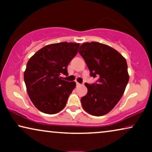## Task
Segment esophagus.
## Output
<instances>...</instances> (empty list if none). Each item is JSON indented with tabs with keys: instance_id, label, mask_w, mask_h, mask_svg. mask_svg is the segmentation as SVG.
Wrapping results in <instances>:
<instances>
[{
	"instance_id": "esophagus-1",
	"label": "esophagus",
	"mask_w": 152,
	"mask_h": 152,
	"mask_svg": "<svg viewBox=\"0 0 152 152\" xmlns=\"http://www.w3.org/2000/svg\"><path fill=\"white\" fill-rule=\"evenodd\" d=\"M76 86H81V84H80V83H78V82H76Z\"/></svg>"
}]
</instances>
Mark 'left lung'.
<instances>
[{
    "label": "left lung",
    "mask_w": 152,
    "mask_h": 152,
    "mask_svg": "<svg viewBox=\"0 0 152 152\" xmlns=\"http://www.w3.org/2000/svg\"><path fill=\"white\" fill-rule=\"evenodd\" d=\"M79 53L90 75L98 77L96 83L85 84L88 92L81 98L83 109L93 115H105L120 101L128 84L126 59L113 48L94 41L81 45Z\"/></svg>",
    "instance_id": "8db88e82"
}]
</instances>
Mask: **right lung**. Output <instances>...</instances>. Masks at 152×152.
Wrapping results in <instances>:
<instances>
[{
	"instance_id": "right-lung-1",
	"label": "right lung",
	"mask_w": 152,
	"mask_h": 152,
	"mask_svg": "<svg viewBox=\"0 0 152 152\" xmlns=\"http://www.w3.org/2000/svg\"><path fill=\"white\" fill-rule=\"evenodd\" d=\"M80 43L61 42L45 45L27 63L24 81L34 105L47 114H55L65 107L75 88V82L61 80L68 75L67 66L78 52Z\"/></svg>"
}]
</instances>
